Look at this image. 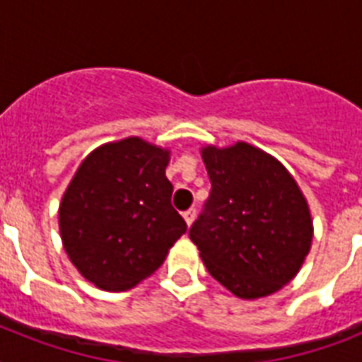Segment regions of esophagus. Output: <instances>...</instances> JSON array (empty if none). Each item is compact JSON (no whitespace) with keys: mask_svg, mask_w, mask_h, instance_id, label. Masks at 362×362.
<instances>
[{"mask_svg":"<svg viewBox=\"0 0 362 362\" xmlns=\"http://www.w3.org/2000/svg\"><path fill=\"white\" fill-rule=\"evenodd\" d=\"M195 214H197V212H195V209H189L184 212V220H186L187 226H192L193 220H195Z\"/></svg>","mask_w":362,"mask_h":362,"instance_id":"1","label":"esophagus"}]
</instances>
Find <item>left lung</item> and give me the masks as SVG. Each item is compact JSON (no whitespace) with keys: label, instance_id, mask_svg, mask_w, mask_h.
I'll return each instance as SVG.
<instances>
[{"label":"left lung","instance_id":"1","mask_svg":"<svg viewBox=\"0 0 362 362\" xmlns=\"http://www.w3.org/2000/svg\"><path fill=\"white\" fill-rule=\"evenodd\" d=\"M209 201L189 238L210 276L240 298L267 297L297 276L314 237L303 192L284 165L237 142L201 150Z\"/></svg>","mask_w":362,"mask_h":362}]
</instances>
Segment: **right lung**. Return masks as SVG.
I'll return each instance as SVG.
<instances>
[{
	"mask_svg": "<svg viewBox=\"0 0 362 362\" xmlns=\"http://www.w3.org/2000/svg\"><path fill=\"white\" fill-rule=\"evenodd\" d=\"M169 150L139 136L95 148L59 204V233L88 281L125 291L163 264L187 226L170 204Z\"/></svg>",
	"mask_w": 362,
	"mask_h": 362,
	"instance_id": "obj_1",
	"label": "right lung"
}]
</instances>
